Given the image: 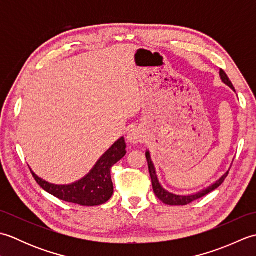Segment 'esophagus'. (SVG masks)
<instances>
[{
	"mask_svg": "<svg viewBox=\"0 0 256 256\" xmlns=\"http://www.w3.org/2000/svg\"><path fill=\"white\" fill-rule=\"evenodd\" d=\"M126 138L128 140V143L138 144V143L140 142V140H142L143 134L138 128H132V130H130V131H128Z\"/></svg>",
	"mask_w": 256,
	"mask_h": 256,
	"instance_id": "1",
	"label": "esophagus"
}]
</instances>
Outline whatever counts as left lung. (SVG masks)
<instances>
[{"label":"left lung","instance_id":"1","mask_svg":"<svg viewBox=\"0 0 256 256\" xmlns=\"http://www.w3.org/2000/svg\"><path fill=\"white\" fill-rule=\"evenodd\" d=\"M220 78L222 80V82H224L226 86H229L233 91L236 92L234 90V86L231 84V81L228 77L226 74L224 72V70L220 69ZM146 160H148V170L150 174V179H152V184H153V190H154V194H156V197L158 198L162 202L166 204H170V206H184V204H188L190 202H192V201L197 200L201 197H204V196L210 194L211 192H214V189L218 188L220 184L224 182V179L226 178L228 174H229V170H228L224 175H222L218 180H216L214 184H209L208 187H206L204 189L199 190L197 192H194V194H174L168 192L164 187L162 186V184L158 180V177H157V174H156V168L154 166V162L152 160V157H150V150H146Z\"/></svg>","mask_w":256,"mask_h":256}]
</instances>
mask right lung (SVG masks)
<instances>
[{
    "label": "right lung",
    "instance_id": "add662e5",
    "mask_svg": "<svg viewBox=\"0 0 256 256\" xmlns=\"http://www.w3.org/2000/svg\"><path fill=\"white\" fill-rule=\"evenodd\" d=\"M125 148H126V144H125L124 138H120L98 160L94 166L86 176L72 184H56L48 182L45 179L37 176L30 167V170L37 184L45 192L55 196L56 198L80 206H100L106 204L112 197L113 184L111 179V168L126 154Z\"/></svg>",
    "mask_w": 256,
    "mask_h": 256
}]
</instances>
